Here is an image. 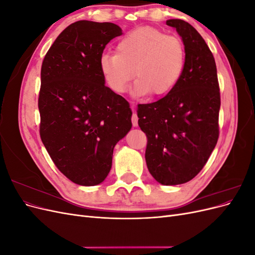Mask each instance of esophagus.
I'll return each instance as SVG.
<instances>
[{
	"label": "esophagus",
	"instance_id": "1",
	"mask_svg": "<svg viewBox=\"0 0 255 255\" xmlns=\"http://www.w3.org/2000/svg\"><path fill=\"white\" fill-rule=\"evenodd\" d=\"M132 125L135 128L138 127V117H137L136 113H133V115H132Z\"/></svg>",
	"mask_w": 255,
	"mask_h": 255
}]
</instances>
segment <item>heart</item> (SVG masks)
I'll use <instances>...</instances> for the list:
<instances>
[{"label":"heart","instance_id":"1","mask_svg":"<svg viewBox=\"0 0 255 255\" xmlns=\"http://www.w3.org/2000/svg\"><path fill=\"white\" fill-rule=\"evenodd\" d=\"M186 54L179 37L152 27L137 28L122 37L117 53L105 52L99 59L103 80L116 94L128 88L135 70L133 94L164 97L179 84Z\"/></svg>","mask_w":255,"mask_h":255}]
</instances>
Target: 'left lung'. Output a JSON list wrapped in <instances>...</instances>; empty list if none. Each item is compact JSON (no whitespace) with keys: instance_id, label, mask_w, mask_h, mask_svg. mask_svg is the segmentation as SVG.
Listing matches in <instances>:
<instances>
[{"instance_id":"left-lung-1","label":"left lung","mask_w":255,"mask_h":255,"mask_svg":"<svg viewBox=\"0 0 255 255\" xmlns=\"http://www.w3.org/2000/svg\"><path fill=\"white\" fill-rule=\"evenodd\" d=\"M186 61L175 88L156 102L138 104V125L148 138L149 172L163 185L184 184L202 170L219 136L220 92L213 54L188 22L170 19Z\"/></svg>"}]
</instances>
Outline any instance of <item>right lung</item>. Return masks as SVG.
I'll return each instance as SVG.
<instances>
[{
  "mask_svg": "<svg viewBox=\"0 0 255 255\" xmlns=\"http://www.w3.org/2000/svg\"><path fill=\"white\" fill-rule=\"evenodd\" d=\"M120 35L111 22H74L42 61L41 140L58 170L82 186L106 179L116 143L132 128L128 102L105 86L99 68L106 44Z\"/></svg>",
  "mask_w": 255,
  "mask_h": 255,
  "instance_id": "add662e5",
  "label": "right lung"
}]
</instances>
